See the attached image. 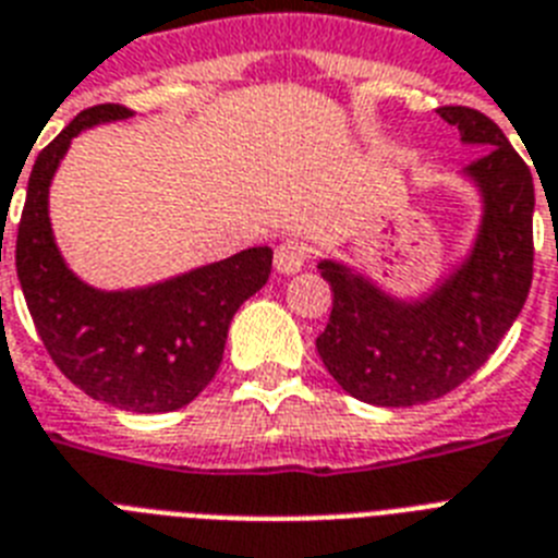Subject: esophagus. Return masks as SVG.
<instances>
[{
  "mask_svg": "<svg viewBox=\"0 0 558 558\" xmlns=\"http://www.w3.org/2000/svg\"><path fill=\"white\" fill-rule=\"evenodd\" d=\"M310 260V248L298 243V240H283L278 248H275V269L280 275H294V271H301Z\"/></svg>",
  "mask_w": 558,
  "mask_h": 558,
  "instance_id": "34e87169",
  "label": "esophagus"
}]
</instances>
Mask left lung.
<instances>
[{
	"label": "left lung",
	"instance_id": "left-lung-1",
	"mask_svg": "<svg viewBox=\"0 0 558 558\" xmlns=\"http://www.w3.org/2000/svg\"><path fill=\"white\" fill-rule=\"evenodd\" d=\"M464 146H487L461 169L482 197L473 246L421 298H398L338 260L318 269L332 287V315L318 355L352 398L412 407L447 396L496 352L519 318L533 280V177L482 111L438 108Z\"/></svg>",
	"mask_w": 558,
	"mask_h": 558
}]
</instances>
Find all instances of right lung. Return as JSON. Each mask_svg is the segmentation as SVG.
I'll return each instance as SVG.
<instances>
[{
  "label": "right lung",
  "instance_id": "add662e5",
  "mask_svg": "<svg viewBox=\"0 0 558 558\" xmlns=\"http://www.w3.org/2000/svg\"><path fill=\"white\" fill-rule=\"evenodd\" d=\"M129 117L114 102L85 108L39 151L16 234V275L36 332L68 381L117 410L171 412L215 378L234 312L269 280L271 248H243L137 289L106 292L76 278L53 238L51 180L80 131Z\"/></svg>",
  "mask_w": 558,
  "mask_h": 558
}]
</instances>
